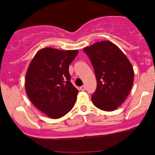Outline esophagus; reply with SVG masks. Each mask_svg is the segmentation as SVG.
Returning a JSON list of instances; mask_svg holds the SVG:
<instances>
[{
    "instance_id": "34e87169",
    "label": "esophagus",
    "mask_w": 155,
    "mask_h": 155,
    "mask_svg": "<svg viewBox=\"0 0 155 155\" xmlns=\"http://www.w3.org/2000/svg\"><path fill=\"white\" fill-rule=\"evenodd\" d=\"M80 89H81V91H84L85 89H86V86H85V85H83V86H81V87H80Z\"/></svg>"
}]
</instances>
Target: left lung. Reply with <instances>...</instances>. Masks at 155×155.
<instances>
[{
	"instance_id": "obj_1",
	"label": "left lung",
	"mask_w": 155,
	"mask_h": 155,
	"mask_svg": "<svg viewBox=\"0 0 155 155\" xmlns=\"http://www.w3.org/2000/svg\"><path fill=\"white\" fill-rule=\"evenodd\" d=\"M83 50L92 63L97 83L93 104L102 110H114L125 101L133 85L131 63L110 41L97 42Z\"/></svg>"
}]
</instances>
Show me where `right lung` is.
Returning <instances> with one entry per match:
<instances>
[{"label": "right lung", "mask_w": 155, "mask_h": 155, "mask_svg": "<svg viewBox=\"0 0 155 155\" xmlns=\"http://www.w3.org/2000/svg\"><path fill=\"white\" fill-rule=\"evenodd\" d=\"M77 54L76 50L46 48L29 64L26 92L33 105L50 118H61L74 106L79 91L71 82L68 67Z\"/></svg>", "instance_id": "right-lung-1"}]
</instances>
